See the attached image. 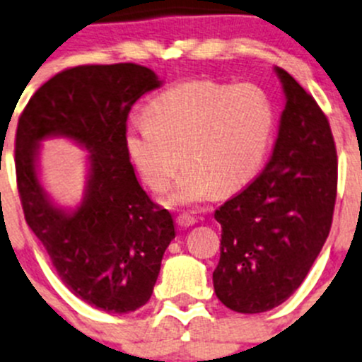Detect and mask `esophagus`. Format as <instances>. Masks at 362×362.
I'll return each instance as SVG.
<instances>
[{
	"mask_svg": "<svg viewBox=\"0 0 362 362\" xmlns=\"http://www.w3.org/2000/svg\"><path fill=\"white\" fill-rule=\"evenodd\" d=\"M196 217H192V215L189 214H180L177 217V224L180 226V228H189V226H194L196 224Z\"/></svg>",
	"mask_w": 362,
	"mask_h": 362,
	"instance_id": "esophagus-1",
	"label": "esophagus"
}]
</instances>
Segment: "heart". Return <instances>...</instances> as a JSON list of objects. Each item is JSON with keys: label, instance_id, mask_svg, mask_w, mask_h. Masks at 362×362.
<instances>
[{"label": "heart", "instance_id": "heart-1", "mask_svg": "<svg viewBox=\"0 0 362 362\" xmlns=\"http://www.w3.org/2000/svg\"><path fill=\"white\" fill-rule=\"evenodd\" d=\"M144 115L145 122L127 127V152L156 192L166 191L184 164L171 204L245 187L261 170L275 131L272 100L250 82H182L158 94Z\"/></svg>", "mask_w": 362, "mask_h": 362}]
</instances>
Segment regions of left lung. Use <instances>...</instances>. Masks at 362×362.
Listing matches in <instances>:
<instances>
[{
  "instance_id": "obj_1",
  "label": "left lung",
  "mask_w": 362,
  "mask_h": 362,
  "mask_svg": "<svg viewBox=\"0 0 362 362\" xmlns=\"http://www.w3.org/2000/svg\"><path fill=\"white\" fill-rule=\"evenodd\" d=\"M276 73L287 103L272 159L214 214L222 228L214 289L238 313L268 312L301 286L329 235L337 203L329 120L286 69Z\"/></svg>"
}]
</instances>
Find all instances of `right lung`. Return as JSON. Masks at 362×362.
<instances>
[{
    "instance_id": "obj_1",
    "label": "right lung",
    "mask_w": 362,
    "mask_h": 362,
    "mask_svg": "<svg viewBox=\"0 0 362 362\" xmlns=\"http://www.w3.org/2000/svg\"><path fill=\"white\" fill-rule=\"evenodd\" d=\"M160 82L134 63L59 71L31 96L16 131L17 191L29 228L64 286L98 310L127 313L151 299L173 217L141 189L126 147L131 107ZM52 134L91 151L84 203L64 214L48 203L34 170L35 144Z\"/></svg>"
}]
</instances>
